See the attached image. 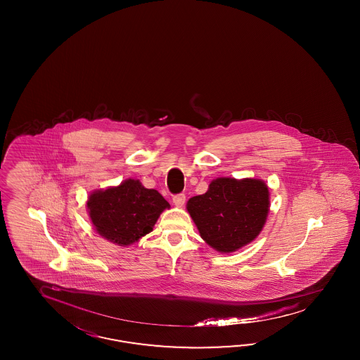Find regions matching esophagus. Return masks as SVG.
I'll use <instances>...</instances> for the list:
<instances>
[{
  "mask_svg": "<svg viewBox=\"0 0 360 360\" xmlns=\"http://www.w3.org/2000/svg\"><path fill=\"white\" fill-rule=\"evenodd\" d=\"M186 202V195L185 194H176V195L173 196V203H174L175 206H184Z\"/></svg>",
  "mask_w": 360,
  "mask_h": 360,
  "instance_id": "esophagus-1",
  "label": "esophagus"
}]
</instances>
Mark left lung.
<instances>
[{
  "label": "left lung",
  "mask_w": 360,
  "mask_h": 360,
  "mask_svg": "<svg viewBox=\"0 0 360 360\" xmlns=\"http://www.w3.org/2000/svg\"><path fill=\"white\" fill-rule=\"evenodd\" d=\"M202 239L223 253L238 251L260 233L269 211V190L260 179L218 178L207 193L187 202Z\"/></svg>",
  "instance_id": "obj_1"
}]
</instances>
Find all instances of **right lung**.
I'll list each match as a JSON object with an SVG mask.
<instances>
[{
	"mask_svg": "<svg viewBox=\"0 0 360 360\" xmlns=\"http://www.w3.org/2000/svg\"><path fill=\"white\" fill-rule=\"evenodd\" d=\"M87 207L101 236L119 245H129L149 233L170 205L157 190L145 188L140 181L127 179L117 187L91 194Z\"/></svg>",
	"mask_w": 360,
	"mask_h": 360,
	"instance_id": "add662e5",
	"label": "right lung"
}]
</instances>
